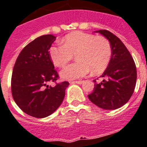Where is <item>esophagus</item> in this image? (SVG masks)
<instances>
[{
	"instance_id": "obj_1",
	"label": "esophagus",
	"mask_w": 147,
	"mask_h": 147,
	"mask_svg": "<svg viewBox=\"0 0 147 147\" xmlns=\"http://www.w3.org/2000/svg\"><path fill=\"white\" fill-rule=\"evenodd\" d=\"M83 81L82 80H79V81H72L71 82V84H82Z\"/></svg>"
}]
</instances>
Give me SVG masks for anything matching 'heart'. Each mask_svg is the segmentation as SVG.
<instances>
[{
	"instance_id": "1",
	"label": "heart",
	"mask_w": 147,
	"mask_h": 147,
	"mask_svg": "<svg viewBox=\"0 0 147 147\" xmlns=\"http://www.w3.org/2000/svg\"><path fill=\"white\" fill-rule=\"evenodd\" d=\"M75 55L76 62L61 71L65 80H75L85 76L92 71L94 74L104 72L111 59L112 49L110 42L101 36L74 31L67 34L62 44L54 45L49 49V56L56 67H63Z\"/></svg>"
}]
</instances>
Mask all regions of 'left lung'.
I'll return each mask as SVG.
<instances>
[{"mask_svg": "<svg viewBox=\"0 0 147 147\" xmlns=\"http://www.w3.org/2000/svg\"><path fill=\"white\" fill-rule=\"evenodd\" d=\"M95 32L106 37L112 49L111 59L103 73L104 80L96 82L93 92L88 97L96 106L104 110H116L128 102L136 86L137 70L129 51L113 33L107 30Z\"/></svg>", "mask_w": 147, "mask_h": 147, "instance_id": "left-lung-1", "label": "left lung"}]
</instances>
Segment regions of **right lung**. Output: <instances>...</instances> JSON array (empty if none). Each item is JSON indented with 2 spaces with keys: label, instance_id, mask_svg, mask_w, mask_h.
<instances>
[{
  "label": "right lung",
  "instance_id": "obj_1",
  "mask_svg": "<svg viewBox=\"0 0 147 147\" xmlns=\"http://www.w3.org/2000/svg\"><path fill=\"white\" fill-rule=\"evenodd\" d=\"M56 37L52 34L37 37L21 51L13 67L11 90L15 102L23 112L36 118H44L59 108L68 82L54 87L59 74L49 56V49Z\"/></svg>",
  "mask_w": 147,
  "mask_h": 147
}]
</instances>
